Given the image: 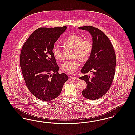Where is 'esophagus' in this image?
<instances>
[{
    "instance_id": "obj_1",
    "label": "esophagus",
    "mask_w": 135,
    "mask_h": 135,
    "mask_svg": "<svg viewBox=\"0 0 135 135\" xmlns=\"http://www.w3.org/2000/svg\"><path fill=\"white\" fill-rule=\"evenodd\" d=\"M71 78L73 79L74 80H79V78L76 77H71Z\"/></svg>"
}]
</instances>
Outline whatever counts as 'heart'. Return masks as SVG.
<instances>
[{
  "label": "heart",
  "instance_id": "1",
  "mask_svg": "<svg viewBox=\"0 0 135 135\" xmlns=\"http://www.w3.org/2000/svg\"><path fill=\"white\" fill-rule=\"evenodd\" d=\"M65 44L75 50L74 56L82 60H85L89 57L93 49V43L89 38H84L80 35L73 34L67 37L64 41ZM53 55L57 60L62 58L61 46L58 44L55 45L52 49ZM80 63L78 59L66 61L61 65L63 71L68 74H73Z\"/></svg>",
  "mask_w": 135,
  "mask_h": 135
}]
</instances>
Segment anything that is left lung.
I'll use <instances>...</instances> for the list:
<instances>
[{"mask_svg":"<svg viewBox=\"0 0 135 135\" xmlns=\"http://www.w3.org/2000/svg\"><path fill=\"white\" fill-rule=\"evenodd\" d=\"M88 31L93 39V49L81 72H93L92 78L85 75L80 79L86 81V88L82 91L85 98L95 100L100 98L109 89L114 77L116 55L113 45L105 34L92 26L79 27Z\"/></svg>","mask_w":135,"mask_h":135,"instance_id":"8db88e82","label":"left lung"}]
</instances>
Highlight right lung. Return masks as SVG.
I'll use <instances>...</instances> for the list:
<instances>
[{"mask_svg":"<svg viewBox=\"0 0 135 135\" xmlns=\"http://www.w3.org/2000/svg\"><path fill=\"white\" fill-rule=\"evenodd\" d=\"M66 29L64 26L37 29L21 50V68L26 86L36 98L44 102L59 96L68 79L65 74L58 73L59 68L52 52L55 42Z\"/></svg>","mask_w":135,"mask_h":135,"instance_id":"obj_1","label":"right lung"}]
</instances>
